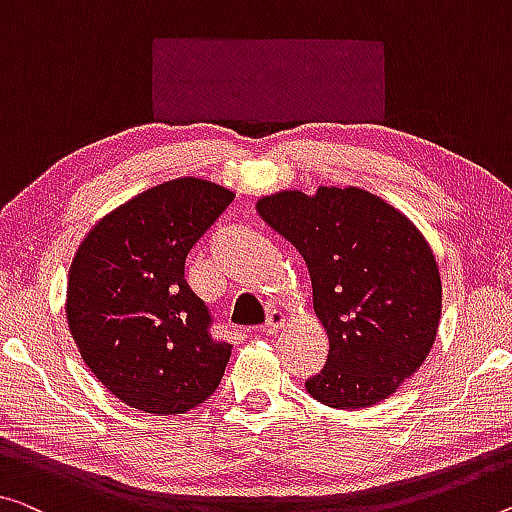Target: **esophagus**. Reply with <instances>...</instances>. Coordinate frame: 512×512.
<instances>
[{"label":"esophagus","instance_id":"34e87169","mask_svg":"<svg viewBox=\"0 0 512 512\" xmlns=\"http://www.w3.org/2000/svg\"><path fill=\"white\" fill-rule=\"evenodd\" d=\"M283 322H286V316H283L281 311L272 309L270 313H267V318H265V322H263V332H265V334H277L279 329L283 327Z\"/></svg>","mask_w":512,"mask_h":512}]
</instances>
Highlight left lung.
I'll return each instance as SVG.
<instances>
[{
    "instance_id": "8db88e82",
    "label": "left lung",
    "mask_w": 512,
    "mask_h": 512,
    "mask_svg": "<svg viewBox=\"0 0 512 512\" xmlns=\"http://www.w3.org/2000/svg\"><path fill=\"white\" fill-rule=\"evenodd\" d=\"M309 267L327 364L306 380L318 403L359 410L419 371L442 316V279L423 233L359 187L283 190L256 203Z\"/></svg>"
}]
</instances>
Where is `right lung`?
Wrapping results in <instances>:
<instances>
[{"label": "right lung", "instance_id": "add662e5", "mask_svg": "<svg viewBox=\"0 0 512 512\" xmlns=\"http://www.w3.org/2000/svg\"><path fill=\"white\" fill-rule=\"evenodd\" d=\"M233 196L210 180H169L102 217L77 247L70 334L91 373L135 410L185 414L222 382L231 343L212 338L185 258Z\"/></svg>", "mask_w": 512, "mask_h": 512}]
</instances>
